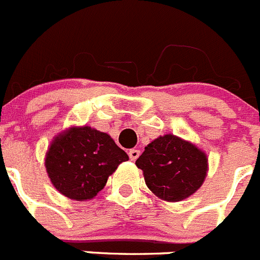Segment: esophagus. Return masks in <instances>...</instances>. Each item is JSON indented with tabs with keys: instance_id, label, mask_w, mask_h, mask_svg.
<instances>
[{
	"instance_id": "34e87169",
	"label": "esophagus",
	"mask_w": 260,
	"mask_h": 260,
	"mask_svg": "<svg viewBox=\"0 0 260 260\" xmlns=\"http://www.w3.org/2000/svg\"><path fill=\"white\" fill-rule=\"evenodd\" d=\"M128 155H129V159L132 160V161H135V160L140 156V150L132 149L129 152H128Z\"/></svg>"
}]
</instances>
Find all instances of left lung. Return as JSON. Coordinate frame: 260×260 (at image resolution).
<instances>
[{"instance_id":"left-lung-1","label":"left lung","mask_w":260,"mask_h":260,"mask_svg":"<svg viewBox=\"0 0 260 260\" xmlns=\"http://www.w3.org/2000/svg\"><path fill=\"white\" fill-rule=\"evenodd\" d=\"M145 182L161 200L181 201L195 193L208 172L205 152L174 135L155 138L136 160Z\"/></svg>"}]
</instances>
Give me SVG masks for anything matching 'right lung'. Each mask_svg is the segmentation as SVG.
I'll return each instance as SVG.
<instances>
[{"instance_id": "1", "label": "right lung", "mask_w": 260, "mask_h": 260, "mask_svg": "<svg viewBox=\"0 0 260 260\" xmlns=\"http://www.w3.org/2000/svg\"><path fill=\"white\" fill-rule=\"evenodd\" d=\"M128 159L108 133L83 125L69 128L53 138L45 166L60 193L84 201L103 190L109 176Z\"/></svg>"}]
</instances>
